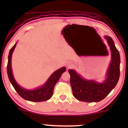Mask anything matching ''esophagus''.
I'll use <instances>...</instances> for the list:
<instances>
[{"mask_svg": "<svg viewBox=\"0 0 128 128\" xmlns=\"http://www.w3.org/2000/svg\"><path fill=\"white\" fill-rule=\"evenodd\" d=\"M69 66H70V65H69V64H68V67H69Z\"/></svg>", "mask_w": 128, "mask_h": 128, "instance_id": "esophagus-1", "label": "esophagus"}]
</instances>
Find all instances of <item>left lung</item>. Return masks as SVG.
<instances>
[{
  "instance_id": "obj_1",
  "label": "left lung",
  "mask_w": 128,
  "mask_h": 128,
  "mask_svg": "<svg viewBox=\"0 0 128 128\" xmlns=\"http://www.w3.org/2000/svg\"><path fill=\"white\" fill-rule=\"evenodd\" d=\"M110 46L112 59L107 72V78L103 83H98L93 80H86L73 70L69 69L70 83L74 97L83 102H98L108 96L116 86L120 75V52L110 36H105Z\"/></svg>"
}]
</instances>
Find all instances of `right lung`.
<instances>
[{
  "label": "right lung",
  "mask_w": 128,
  "mask_h": 128,
  "mask_svg": "<svg viewBox=\"0 0 128 128\" xmlns=\"http://www.w3.org/2000/svg\"><path fill=\"white\" fill-rule=\"evenodd\" d=\"M16 46V44L10 49L8 56V66H7V72H8V78L15 90L22 98L30 101L42 102V101H45L50 99L53 95L54 88L56 83L59 80L62 73L65 72L66 68L63 67L55 72L42 87L34 90H24L20 86H19L18 84L16 83L12 74L11 68L12 56Z\"/></svg>",
  "instance_id": "right-lung-1"
}]
</instances>
